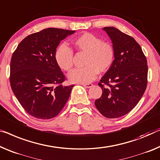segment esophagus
I'll use <instances>...</instances> for the list:
<instances>
[{
	"mask_svg": "<svg viewBox=\"0 0 160 160\" xmlns=\"http://www.w3.org/2000/svg\"><path fill=\"white\" fill-rule=\"evenodd\" d=\"M83 86H84L85 88H90L92 87V83H88V84H83L82 85Z\"/></svg>",
	"mask_w": 160,
	"mask_h": 160,
	"instance_id": "1",
	"label": "esophagus"
}]
</instances>
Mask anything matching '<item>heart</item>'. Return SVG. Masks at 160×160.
Masks as SVG:
<instances>
[{
	"mask_svg": "<svg viewBox=\"0 0 160 160\" xmlns=\"http://www.w3.org/2000/svg\"><path fill=\"white\" fill-rule=\"evenodd\" d=\"M78 50L87 54L83 68L76 69L69 74L72 82L88 83L93 80L98 72H106L111 68L115 59V49L111 43L103 42L101 38L85 32L74 40ZM54 59L59 68L70 71L73 67L74 55L71 48L62 44L56 49Z\"/></svg>",
	"mask_w": 160,
	"mask_h": 160,
	"instance_id": "b5f03b06",
	"label": "heart"
}]
</instances>
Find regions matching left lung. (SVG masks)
Returning <instances> with one entry per match:
<instances>
[{
    "mask_svg": "<svg viewBox=\"0 0 160 160\" xmlns=\"http://www.w3.org/2000/svg\"><path fill=\"white\" fill-rule=\"evenodd\" d=\"M103 29L113 44L115 59L100 80L103 93L95 105L105 117L116 118L127 114L142 98L147 85L148 66L141 47L133 37L115 27Z\"/></svg>",
    "mask_w": 160,
    "mask_h": 160,
    "instance_id": "1",
    "label": "left lung"
}]
</instances>
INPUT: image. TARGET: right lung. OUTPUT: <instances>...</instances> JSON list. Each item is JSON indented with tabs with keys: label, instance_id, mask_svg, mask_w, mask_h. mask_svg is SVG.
<instances>
[{
	"label": "right lung",
	"instance_id": "1",
	"mask_svg": "<svg viewBox=\"0 0 160 160\" xmlns=\"http://www.w3.org/2000/svg\"><path fill=\"white\" fill-rule=\"evenodd\" d=\"M75 31L48 28L28 35L11 60L10 82L24 110L39 119L55 117L69 99L74 85L63 86L65 76L54 53L59 43Z\"/></svg>",
	"mask_w": 160,
	"mask_h": 160
}]
</instances>
